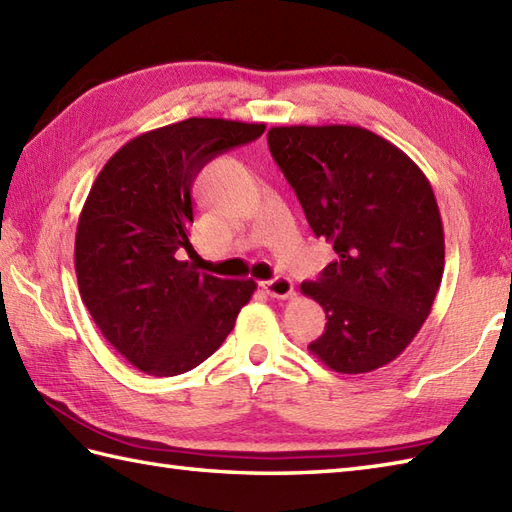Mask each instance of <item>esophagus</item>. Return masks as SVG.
Wrapping results in <instances>:
<instances>
[{
    "label": "esophagus",
    "instance_id": "obj_1",
    "mask_svg": "<svg viewBox=\"0 0 512 512\" xmlns=\"http://www.w3.org/2000/svg\"><path fill=\"white\" fill-rule=\"evenodd\" d=\"M262 286L270 297L275 299H288L295 295V286H292V281L288 277H275V279H268V281H262Z\"/></svg>",
    "mask_w": 512,
    "mask_h": 512
}]
</instances>
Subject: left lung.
I'll return each instance as SVG.
<instances>
[{
	"label": "left lung",
	"instance_id": "1",
	"mask_svg": "<svg viewBox=\"0 0 512 512\" xmlns=\"http://www.w3.org/2000/svg\"><path fill=\"white\" fill-rule=\"evenodd\" d=\"M268 147L336 259L301 292L325 310L308 350L339 374L394 361L427 321L444 273V231L427 176L356 125H290Z\"/></svg>",
	"mask_w": 512,
	"mask_h": 512
}]
</instances>
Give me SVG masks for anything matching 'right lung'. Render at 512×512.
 <instances>
[{"label":"right lung","mask_w":512,"mask_h":512,"mask_svg":"<svg viewBox=\"0 0 512 512\" xmlns=\"http://www.w3.org/2000/svg\"><path fill=\"white\" fill-rule=\"evenodd\" d=\"M264 129L187 118L132 138L96 176L76 226V279L101 334L140 372L178 376L198 367L253 297V279L198 273L178 255L193 250V180Z\"/></svg>","instance_id":"1"}]
</instances>
